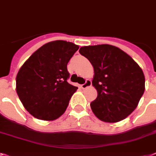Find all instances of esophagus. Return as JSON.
<instances>
[{
	"label": "esophagus",
	"instance_id": "obj_1",
	"mask_svg": "<svg viewBox=\"0 0 156 156\" xmlns=\"http://www.w3.org/2000/svg\"><path fill=\"white\" fill-rule=\"evenodd\" d=\"M91 84H92V82H91V81L89 80V79H87V80L86 81V82H85L84 84L81 85V87H82V89H86V88H87V87H90Z\"/></svg>",
	"mask_w": 156,
	"mask_h": 156
}]
</instances>
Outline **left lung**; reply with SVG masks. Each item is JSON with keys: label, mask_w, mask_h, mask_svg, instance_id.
Masks as SVG:
<instances>
[{"label": "left lung", "mask_w": 156, "mask_h": 156, "mask_svg": "<svg viewBox=\"0 0 156 156\" xmlns=\"http://www.w3.org/2000/svg\"><path fill=\"white\" fill-rule=\"evenodd\" d=\"M79 53L94 67L92 85L98 96L90 103L93 113L107 122L126 119L145 90V77L140 66L122 49L107 44L83 46Z\"/></svg>", "instance_id": "8db88e82"}]
</instances>
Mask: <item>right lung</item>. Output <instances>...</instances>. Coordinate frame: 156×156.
<instances>
[{
    "instance_id": "add662e5",
    "label": "right lung",
    "mask_w": 156,
    "mask_h": 156,
    "mask_svg": "<svg viewBox=\"0 0 156 156\" xmlns=\"http://www.w3.org/2000/svg\"><path fill=\"white\" fill-rule=\"evenodd\" d=\"M78 48L69 41H50L37 49L20 68L16 94L34 117L52 121L64 114L78 89L67 82V64Z\"/></svg>"
}]
</instances>
